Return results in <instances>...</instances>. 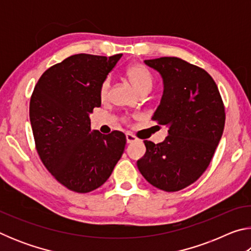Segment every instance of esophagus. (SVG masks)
Returning a JSON list of instances; mask_svg holds the SVG:
<instances>
[{"instance_id": "34e87169", "label": "esophagus", "mask_w": 251, "mask_h": 251, "mask_svg": "<svg viewBox=\"0 0 251 251\" xmlns=\"http://www.w3.org/2000/svg\"><path fill=\"white\" fill-rule=\"evenodd\" d=\"M137 137H136V136H134L133 134H130V133H127L126 134V141H127V143L128 144H130V143H133V142H136L137 141Z\"/></svg>"}]
</instances>
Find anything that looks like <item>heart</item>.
<instances>
[{"label": "heart", "mask_w": 251, "mask_h": 251, "mask_svg": "<svg viewBox=\"0 0 251 251\" xmlns=\"http://www.w3.org/2000/svg\"><path fill=\"white\" fill-rule=\"evenodd\" d=\"M127 78L133 85L134 88L139 94L148 93L154 84V76L151 73V71L144 65H134L127 71ZM110 86H112V78L107 76L100 85L99 96L100 100L105 101L108 99Z\"/></svg>", "instance_id": "obj_1"}]
</instances>
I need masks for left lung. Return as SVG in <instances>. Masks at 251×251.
Masks as SVG:
<instances>
[{"mask_svg":"<svg viewBox=\"0 0 251 251\" xmlns=\"http://www.w3.org/2000/svg\"><path fill=\"white\" fill-rule=\"evenodd\" d=\"M145 64L164 80L151 120L167 126L168 136L158 144L144 141L146 152L137 167L156 188L178 192L209 166L224 131L225 106L215 80L201 67L178 57L146 59Z\"/></svg>","mask_w":251,"mask_h":251,"instance_id":"left-lung-1","label":"left lung"}]
</instances>
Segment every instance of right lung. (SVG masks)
Returning <instances> with one entry per match:
<instances>
[{"label": "right lung", "instance_id": "add662e5", "mask_svg": "<svg viewBox=\"0 0 251 251\" xmlns=\"http://www.w3.org/2000/svg\"><path fill=\"white\" fill-rule=\"evenodd\" d=\"M123 54H76L41 76L29 100L36 151L59 184L90 193L108 179L124 152L126 136L91 130L90 114L100 107V85Z\"/></svg>", "mask_w": 251, "mask_h": 251}]
</instances>
